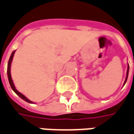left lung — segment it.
Wrapping results in <instances>:
<instances>
[{
    "mask_svg": "<svg viewBox=\"0 0 134 134\" xmlns=\"http://www.w3.org/2000/svg\"><path fill=\"white\" fill-rule=\"evenodd\" d=\"M128 72H129V65L127 66V76H126V78H125V81H124V84L126 83L127 80V77H128Z\"/></svg>",
    "mask_w": 134,
    "mask_h": 134,
    "instance_id": "obj_1",
    "label": "left lung"
}]
</instances>
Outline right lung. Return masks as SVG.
<instances>
[{
	"mask_svg": "<svg viewBox=\"0 0 134 134\" xmlns=\"http://www.w3.org/2000/svg\"><path fill=\"white\" fill-rule=\"evenodd\" d=\"M14 53H15V50L12 53V54H11V56H10V59H9V61H8V65H7V76H8V80H9V83H10V87H11V88L13 89V91H14L20 98H22L23 100L28 102V103H32L31 101H30L29 99H27L24 95H23L21 93H19V92L16 89V87H15V86H14V84H13V80H12V77H11V75H10V66H11V63H12L13 58V56H14Z\"/></svg>",
	"mask_w": 134,
	"mask_h": 134,
	"instance_id": "right-lung-1",
	"label": "right lung"
}]
</instances>
